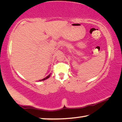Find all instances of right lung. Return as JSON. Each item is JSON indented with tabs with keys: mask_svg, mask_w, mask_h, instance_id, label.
I'll use <instances>...</instances> for the list:
<instances>
[{
	"mask_svg": "<svg viewBox=\"0 0 122 122\" xmlns=\"http://www.w3.org/2000/svg\"><path fill=\"white\" fill-rule=\"evenodd\" d=\"M51 74H49V75H48L47 76V77H46L45 78H43L42 80H40V81H44V80H46V79H47V78H48L49 77H50V76H51Z\"/></svg>",
	"mask_w": 122,
	"mask_h": 122,
	"instance_id": "right-lung-1",
	"label": "right lung"
}]
</instances>
